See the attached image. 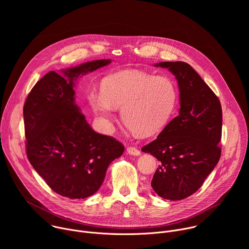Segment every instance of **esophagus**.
Returning a JSON list of instances; mask_svg holds the SVG:
<instances>
[{"label":"esophagus","instance_id":"34e87169","mask_svg":"<svg viewBox=\"0 0 249 249\" xmlns=\"http://www.w3.org/2000/svg\"><path fill=\"white\" fill-rule=\"evenodd\" d=\"M127 153L129 155H132V156H140L141 155L140 150L137 149L136 147H128L127 148Z\"/></svg>","mask_w":249,"mask_h":249}]
</instances>
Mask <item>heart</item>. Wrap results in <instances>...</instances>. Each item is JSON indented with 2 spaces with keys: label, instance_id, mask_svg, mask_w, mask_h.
I'll return each mask as SVG.
<instances>
[{
  "label": "heart",
  "instance_id": "heart-1",
  "mask_svg": "<svg viewBox=\"0 0 249 249\" xmlns=\"http://www.w3.org/2000/svg\"><path fill=\"white\" fill-rule=\"evenodd\" d=\"M176 89L170 79L138 70H125L105 78L101 91L87 94L92 111L108 125L116 108L122 121L141 135H152L165 126L176 103Z\"/></svg>",
  "mask_w": 249,
  "mask_h": 249
}]
</instances>
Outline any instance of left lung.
I'll list each match as a JSON object with an SVG mask.
<instances>
[{"mask_svg":"<svg viewBox=\"0 0 249 249\" xmlns=\"http://www.w3.org/2000/svg\"><path fill=\"white\" fill-rule=\"evenodd\" d=\"M156 67L168 69L178 83L179 115L142 151L160 162L151 183L155 192L163 199L182 200L202 186L221 158L222 106L189 64L160 62Z\"/></svg>","mask_w":249,"mask_h":249,"instance_id":"8db88e82","label":"left lung"}]
</instances>
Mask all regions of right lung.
I'll return each mask as SVG.
<instances>
[{
  "label": "right lung",
  "mask_w": 249,
  "mask_h": 249,
  "mask_svg": "<svg viewBox=\"0 0 249 249\" xmlns=\"http://www.w3.org/2000/svg\"><path fill=\"white\" fill-rule=\"evenodd\" d=\"M95 60L47 73L32 88L23 105L26 156L56 193L84 199L101 186L108 165L124 152L113 137L94 132L75 103L79 76L108 65Z\"/></svg>",
  "instance_id": "obj_1"
}]
</instances>
